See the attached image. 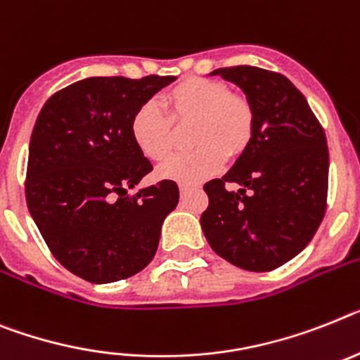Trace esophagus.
I'll list each match as a JSON object with an SVG mask.
<instances>
[{
  "instance_id": "esophagus-1",
  "label": "esophagus",
  "mask_w": 360,
  "mask_h": 360,
  "mask_svg": "<svg viewBox=\"0 0 360 360\" xmlns=\"http://www.w3.org/2000/svg\"><path fill=\"white\" fill-rule=\"evenodd\" d=\"M190 190H192V186H188V185H179V192H181V195H186L190 192Z\"/></svg>"
}]
</instances>
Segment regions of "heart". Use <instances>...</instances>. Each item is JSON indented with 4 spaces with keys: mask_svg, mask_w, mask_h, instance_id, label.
I'll return each instance as SVG.
<instances>
[{
    "mask_svg": "<svg viewBox=\"0 0 360 360\" xmlns=\"http://www.w3.org/2000/svg\"><path fill=\"white\" fill-rule=\"evenodd\" d=\"M170 117L153 101L144 102L131 119V137L150 161H162L174 148L175 124L194 122L192 152L179 153L159 166L161 179L181 185H195L217 174L225 157L234 159L245 152L255 135V108L249 98L231 93L212 78L192 77L165 93Z\"/></svg>",
    "mask_w": 360,
    "mask_h": 360,
    "instance_id": "1",
    "label": "heart"
}]
</instances>
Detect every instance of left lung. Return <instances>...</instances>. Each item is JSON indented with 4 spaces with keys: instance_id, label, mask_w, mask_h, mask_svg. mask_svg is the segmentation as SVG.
Returning <instances> with one entry per match:
<instances>
[{
    "instance_id": "obj_1",
    "label": "left lung",
    "mask_w": 360,
    "mask_h": 360,
    "mask_svg": "<svg viewBox=\"0 0 360 360\" xmlns=\"http://www.w3.org/2000/svg\"><path fill=\"white\" fill-rule=\"evenodd\" d=\"M210 75L236 84L255 108V135L221 179L203 190L201 229L216 255L265 273L306 249L326 212L329 153L306 96L280 72L252 65ZM226 184H238L229 191Z\"/></svg>"
}]
</instances>
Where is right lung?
<instances>
[{
	"label": "right lung",
	"instance_id": "add662e5",
	"mask_svg": "<svg viewBox=\"0 0 360 360\" xmlns=\"http://www.w3.org/2000/svg\"><path fill=\"white\" fill-rule=\"evenodd\" d=\"M175 77H91L54 93L29 144L27 207L63 267L111 283L153 259L165 217L179 203L174 181L129 188L153 170L131 137L135 111Z\"/></svg>",
	"mask_w": 360,
	"mask_h": 360
}]
</instances>
